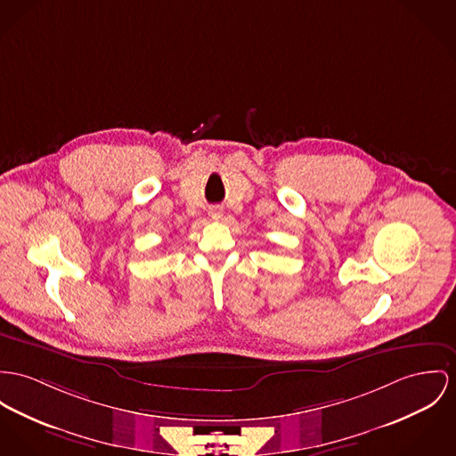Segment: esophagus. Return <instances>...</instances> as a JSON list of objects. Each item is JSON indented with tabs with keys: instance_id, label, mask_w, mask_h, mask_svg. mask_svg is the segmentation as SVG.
<instances>
[{
	"instance_id": "obj_1",
	"label": "esophagus",
	"mask_w": 456,
	"mask_h": 456,
	"mask_svg": "<svg viewBox=\"0 0 456 456\" xmlns=\"http://www.w3.org/2000/svg\"><path fill=\"white\" fill-rule=\"evenodd\" d=\"M208 213H210V216L213 218V220H218V218L222 216V208H218V207H213V208H210Z\"/></svg>"
}]
</instances>
